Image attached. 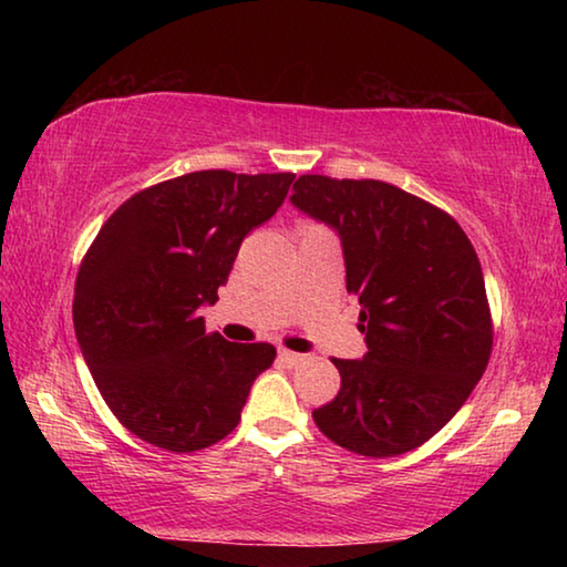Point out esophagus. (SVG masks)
<instances>
[{
    "mask_svg": "<svg viewBox=\"0 0 567 567\" xmlns=\"http://www.w3.org/2000/svg\"><path fill=\"white\" fill-rule=\"evenodd\" d=\"M277 360H280L285 368H295V364L305 362V354H297V352H290V350H280V352H277Z\"/></svg>",
    "mask_w": 567,
    "mask_h": 567,
    "instance_id": "obj_1",
    "label": "esophagus"
}]
</instances>
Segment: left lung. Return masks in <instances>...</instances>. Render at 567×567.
Instances as JSON below:
<instances>
[{"label":"left lung","instance_id":"8db88e82","mask_svg":"<svg viewBox=\"0 0 567 567\" xmlns=\"http://www.w3.org/2000/svg\"><path fill=\"white\" fill-rule=\"evenodd\" d=\"M290 199L340 235L368 342L362 360H332L340 392L312 417L350 453H410L463 408L491 360L475 247L443 209L380 179L302 175Z\"/></svg>","mask_w":567,"mask_h":567}]
</instances>
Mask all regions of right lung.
Listing matches in <instances>:
<instances>
[{"mask_svg":"<svg viewBox=\"0 0 567 567\" xmlns=\"http://www.w3.org/2000/svg\"><path fill=\"white\" fill-rule=\"evenodd\" d=\"M295 175L189 172L132 195L76 272L72 320L104 402L132 435L195 453L237 427L267 342L205 330L237 249L285 203Z\"/></svg>","mask_w":567,"mask_h":567,"instance_id":"1","label":"right lung"}]
</instances>
